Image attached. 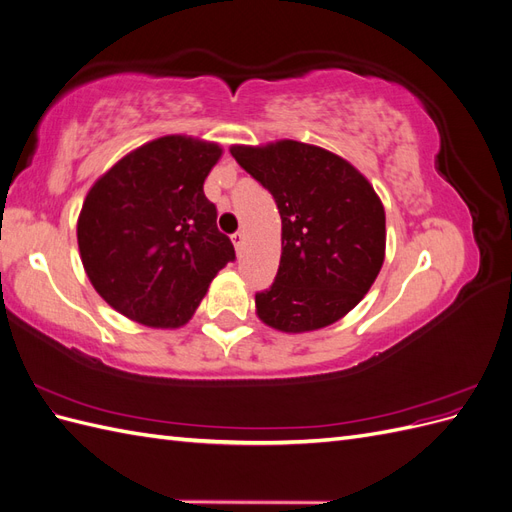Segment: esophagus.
<instances>
[{"mask_svg": "<svg viewBox=\"0 0 512 512\" xmlns=\"http://www.w3.org/2000/svg\"><path fill=\"white\" fill-rule=\"evenodd\" d=\"M243 241H245V232L243 230H237L235 235H232V243H235V247L237 250H241V245H243Z\"/></svg>", "mask_w": 512, "mask_h": 512, "instance_id": "34e87169", "label": "esophagus"}]
</instances>
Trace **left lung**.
I'll list each match as a JSON object with an SVG mask.
<instances>
[{
  "mask_svg": "<svg viewBox=\"0 0 512 512\" xmlns=\"http://www.w3.org/2000/svg\"><path fill=\"white\" fill-rule=\"evenodd\" d=\"M232 158L282 215V258L256 292L258 318L284 333L329 327L374 284L384 262V207L369 181L335 153L297 141L232 147Z\"/></svg>",
  "mask_w": 512,
  "mask_h": 512,
  "instance_id": "left-lung-1",
  "label": "left lung"
}]
</instances>
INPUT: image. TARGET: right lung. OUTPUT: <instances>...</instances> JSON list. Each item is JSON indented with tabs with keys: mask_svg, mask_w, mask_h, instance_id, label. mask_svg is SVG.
<instances>
[{
	"mask_svg": "<svg viewBox=\"0 0 512 512\" xmlns=\"http://www.w3.org/2000/svg\"><path fill=\"white\" fill-rule=\"evenodd\" d=\"M222 149L162 136L119 160L89 190L76 226L89 282L119 314L177 329L235 247L203 192Z\"/></svg>",
	"mask_w": 512,
	"mask_h": 512,
	"instance_id": "add662e5",
	"label": "right lung"
}]
</instances>
